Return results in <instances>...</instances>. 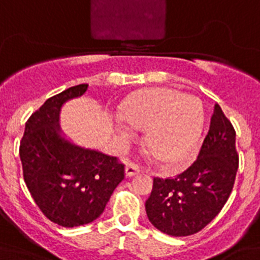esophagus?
<instances>
[{
    "label": "esophagus",
    "mask_w": 260,
    "mask_h": 260,
    "mask_svg": "<svg viewBox=\"0 0 260 260\" xmlns=\"http://www.w3.org/2000/svg\"><path fill=\"white\" fill-rule=\"evenodd\" d=\"M140 169H139L135 163H131L128 162L126 163V166H125V177L126 178H131V177H134V175H136V174L140 173Z\"/></svg>",
    "instance_id": "34e87169"
}]
</instances>
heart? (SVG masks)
I'll use <instances>...</instances> for the list:
<instances>
[{
  "mask_svg": "<svg viewBox=\"0 0 260 260\" xmlns=\"http://www.w3.org/2000/svg\"><path fill=\"white\" fill-rule=\"evenodd\" d=\"M121 118L135 129H146L143 143L159 163L174 166L185 160L204 122L201 101L175 89H148L131 98L121 109ZM122 138L129 129L121 126Z\"/></svg>",
  "mask_w": 260,
  "mask_h": 260,
  "instance_id": "1",
  "label": "heart"
}]
</instances>
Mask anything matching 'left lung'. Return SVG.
Masks as SVG:
<instances>
[{
	"mask_svg": "<svg viewBox=\"0 0 260 260\" xmlns=\"http://www.w3.org/2000/svg\"><path fill=\"white\" fill-rule=\"evenodd\" d=\"M238 167L236 132L216 104L196 162L177 177L154 178L146 201L147 217L170 236L197 234L228 201Z\"/></svg>",
	"mask_w": 260,
	"mask_h": 260,
	"instance_id": "8db88e82",
	"label": "left lung"
}]
</instances>
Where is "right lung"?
<instances>
[{
    "instance_id": "1",
    "label": "right lung",
    "mask_w": 260,
    "mask_h": 260,
    "mask_svg": "<svg viewBox=\"0 0 260 260\" xmlns=\"http://www.w3.org/2000/svg\"><path fill=\"white\" fill-rule=\"evenodd\" d=\"M89 85H77L48 98L25 124L20 143L24 181L44 216L73 228L100 217L124 165L114 156L79 147L62 135L59 113L64 102L81 97Z\"/></svg>"
}]
</instances>
